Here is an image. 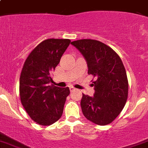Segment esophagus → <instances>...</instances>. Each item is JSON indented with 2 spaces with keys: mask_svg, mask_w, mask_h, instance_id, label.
Masks as SVG:
<instances>
[{
  "mask_svg": "<svg viewBox=\"0 0 148 148\" xmlns=\"http://www.w3.org/2000/svg\"><path fill=\"white\" fill-rule=\"evenodd\" d=\"M75 88H74L73 86H70V91H73V90H75Z\"/></svg>",
  "mask_w": 148,
  "mask_h": 148,
  "instance_id": "obj_1",
  "label": "esophagus"
}]
</instances>
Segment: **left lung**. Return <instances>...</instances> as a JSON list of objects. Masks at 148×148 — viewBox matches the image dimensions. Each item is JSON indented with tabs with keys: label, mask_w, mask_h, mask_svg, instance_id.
<instances>
[{
	"label": "left lung",
	"mask_w": 148,
	"mask_h": 148,
	"mask_svg": "<svg viewBox=\"0 0 148 148\" xmlns=\"http://www.w3.org/2000/svg\"><path fill=\"white\" fill-rule=\"evenodd\" d=\"M86 59L92 82L94 96L83 94L81 106L87 120L99 125L112 123L120 114L128 98V82L123 62L116 53L104 43L94 40L72 42Z\"/></svg>",
	"instance_id": "8db88e82"
}]
</instances>
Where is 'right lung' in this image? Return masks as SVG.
Here are the masks:
<instances>
[{"label": "right lung", "mask_w": 148, "mask_h": 148, "mask_svg": "<svg viewBox=\"0 0 148 148\" xmlns=\"http://www.w3.org/2000/svg\"><path fill=\"white\" fill-rule=\"evenodd\" d=\"M70 43L68 39H48L38 45L24 63L20 78L23 106L34 122L51 125L62 116L69 87L51 84V73Z\"/></svg>", "instance_id": "add662e5"}]
</instances>
